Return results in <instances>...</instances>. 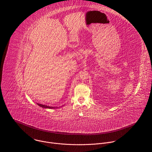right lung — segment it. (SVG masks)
<instances>
[{"mask_svg":"<svg viewBox=\"0 0 152 152\" xmlns=\"http://www.w3.org/2000/svg\"><path fill=\"white\" fill-rule=\"evenodd\" d=\"M37 104L38 106H39L40 107H42L43 108H48V109H53L55 107H52V106H49L48 105H45V104H39V103H37Z\"/></svg>","mask_w":152,"mask_h":152,"instance_id":"right-lung-1","label":"right lung"}]
</instances>
